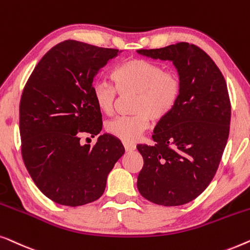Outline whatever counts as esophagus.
Returning a JSON list of instances; mask_svg holds the SVG:
<instances>
[{"label": "esophagus", "instance_id": "1", "mask_svg": "<svg viewBox=\"0 0 250 250\" xmlns=\"http://www.w3.org/2000/svg\"><path fill=\"white\" fill-rule=\"evenodd\" d=\"M124 147H125V152H132V150L136 149V146L131 143H124Z\"/></svg>", "mask_w": 250, "mask_h": 250}]
</instances>
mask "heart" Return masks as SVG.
Segmentation results:
<instances>
[{
  "label": "heart",
  "instance_id": "b5f03b06",
  "mask_svg": "<svg viewBox=\"0 0 250 250\" xmlns=\"http://www.w3.org/2000/svg\"><path fill=\"white\" fill-rule=\"evenodd\" d=\"M114 86L95 83L93 97L98 110L111 114L118 93L137 95L130 117H118L105 125L107 133L124 143H131L149 128L171 114L180 100L182 83L174 70H164L157 63L142 59L128 60L112 72Z\"/></svg>",
  "mask_w": 250,
  "mask_h": 250
}]
</instances>
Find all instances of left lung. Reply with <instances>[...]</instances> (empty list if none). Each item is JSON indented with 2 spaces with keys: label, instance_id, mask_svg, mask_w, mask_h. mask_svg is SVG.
Returning <instances> with one entry per match:
<instances>
[{
  "label": "left lung",
  "instance_id": "obj_1",
  "mask_svg": "<svg viewBox=\"0 0 250 250\" xmlns=\"http://www.w3.org/2000/svg\"><path fill=\"white\" fill-rule=\"evenodd\" d=\"M137 53L172 61L182 83L177 106L154 129L155 145L137 146L144 159L137 188L157 205H184L213 180L229 138L226 79L210 56L194 44L182 42Z\"/></svg>",
  "mask_w": 250,
  "mask_h": 250
}]
</instances>
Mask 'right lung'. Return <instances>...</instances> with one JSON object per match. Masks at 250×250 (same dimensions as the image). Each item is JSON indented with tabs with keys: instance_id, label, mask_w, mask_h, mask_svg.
<instances>
[{
	"instance_id": "add662e5",
	"label": "right lung",
	"mask_w": 250,
	"mask_h": 250,
	"mask_svg": "<svg viewBox=\"0 0 250 250\" xmlns=\"http://www.w3.org/2000/svg\"><path fill=\"white\" fill-rule=\"evenodd\" d=\"M121 51L64 41L45 54L20 101L23 163L35 185L54 203L82 206L103 195L106 179L125 154L121 142L104 133L90 147L83 135L102 130L93 80Z\"/></svg>"
}]
</instances>
